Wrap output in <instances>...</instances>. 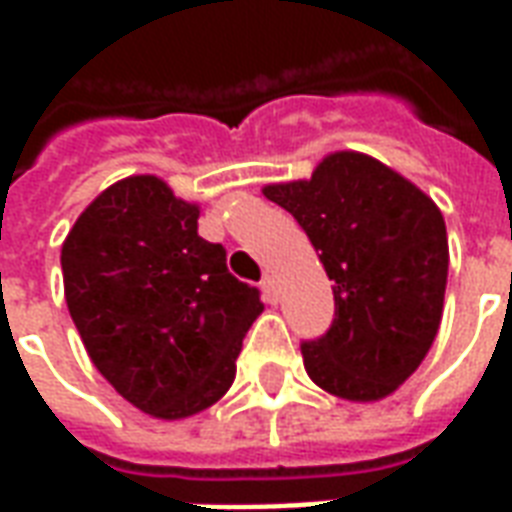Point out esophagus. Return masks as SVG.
I'll return each instance as SVG.
<instances>
[{
    "label": "esophagus",
    "instance_id": "1",
    "mask_svg": "<svg viewBox=\"0 0 512 512\" xmlns=\"http://www.w3.org/2000/svg\"><path fill=\"white\" fill-rule=\"evenodd\" d=\"M260 288H263V293H266V299L271 301V304L277 301V279L271 277V274H266V277H263Z\"/></svg>",
    "mask_w": 512,
    "mask_h": 512
}]
</instances>
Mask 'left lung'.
Listing matches in <instances>:
<instances>
[{
  "label": "left lung",
  "mask_w": 512,
  "mask_h": 512,
  "mask_svg": "<svg viewBox=\"0 0 512 512\" xmlns=\"http://www.w3.org/2000/svg\"><path fill=\"white\" fill-rule=\"evenodd\" d=\"M263 194L293 213L334 282L329 332L301 343L307 376L356 403L392 395L439 332L450 249L436 202L354 150Z\"/></svg>",
  "instance_id": "left-lung-1"
}]
</instances>
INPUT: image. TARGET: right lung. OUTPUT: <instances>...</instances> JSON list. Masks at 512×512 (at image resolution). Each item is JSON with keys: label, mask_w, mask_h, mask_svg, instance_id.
I'll return each mask as SVG.
<instances>
[{"label": "right lung", "mask_w": 512, "mask_h": 512, "mask_svg": "<svg viewBox=\"0 0 512 512\" xmlns=\"http://www.w3.org/2000/svg\"><path fill=\"white\" fill-rule=\"evenodd\" d=\"M200 205L156 175L101 191L62 244L65 301L98 373L131 406L186 419L230 389L257 288L197 235Z\"/></svg>", "instance_id": "obj_1"}]
</instances>
